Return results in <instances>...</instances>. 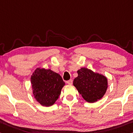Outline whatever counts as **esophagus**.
Masks as SVG:
<instances>
[{
  "label": "esophagus",
  "mask_w": 133,
  "mask_h": 133,
  "mask_svg": "<svg viewBox=\"0 0 133 133\" xmlns=\"http://www.w3.org/2000/svg\"><path fill=\"white\" fill-rule=\"evenodd\" d=\"M67 83L69 84V85H72L73 80L72 79H70V80H69V81H67Z\"/></svg>",
  "instance_id": "esophagus-1"
}]
</instances>
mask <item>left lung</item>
Wrapping results in <instances>:
<instances>
[{"label":"left lung","instance_id":"obj_1","mask_svg":"<svg viewBox=\"0 0 133 133\" xmlns=\"http://www.w3.org/2000/svg\"><path fill=\"white\" fill-rule=\"evenodd\" d=\"M77 72L78 76L73 81V85L84 99L93 103L104 96L108 88L107 77L85 67Z\"/></svg>","mask_w":133,"mask_h":133}]
</instances>
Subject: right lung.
Returning a JSON list of instances; mask_svg holds the SVG:
<instances>
[{
    "instance_id": "obj_1",
    "label": "right lung",
    "mask_w": 133,
    "mask_h": 133,
    "mask_svg": "<svg viewBox=\"0 0 133 133\" xmlns=\"http://www.w3.org/2000/svg\"><path fill=\"white\" fill-rule=\"evenodd\" d=\"M34 98L44 107L55 103L65 83L61 76L50 69L37 68L31 77Z\"/></svg>"
}]
</instances>
